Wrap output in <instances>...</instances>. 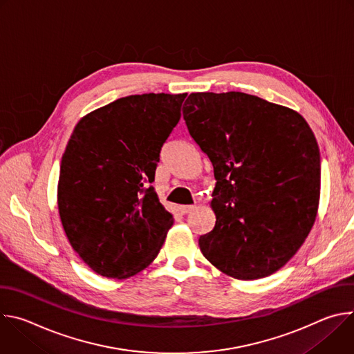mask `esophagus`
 <instances>
[{"label": "esophagus", "mask_w": 354, "mask_h": 354, "mask_svg": "<svg viewBox=\"0 0 354 354\" xmlns=\"http://www.w3.org/2000/svg\"><path fill=\"white\" fill-rule=\"evenodd\" d=\"M192 210H194V206H179V212H180L182 214H187V213H190Z\"/></svg>", "instance_id": "1"}]
</instances>
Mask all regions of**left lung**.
Returning a JSON list of instances; mask_svg holds the SVG:
<instances>
[{
  "instance_id": "left-lung-1",
  "label": "left lung",
  "mask_w": 354,
  "mask_h": 354,
  "mask_svg": "<svg viewBox=\"0 0 354 354\" xmlns=\"http://www.w3.org/2000/svg\"><path fill=\"white\" fill-rule=\"evenodd\" d=\"M190 137L216 178L214 228L201 254L238 280L281 269L307 239L318 214L321 157L298 112L243 92H193L183 105Z\"/></svg>"
}]
</instances>
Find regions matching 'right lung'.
I'll use <instances>...</instances> for the list:
<instances>
[{"instance_id": "add662e5", "label": "right lung", "mask_w": 354, "mask_h": 354, "mask_svg": "<svg viewBox=\"0 0 354 354\" xmlns=\"http://www.w3.org/2000/svg\"><path fill=\"white\" fill-rule=\"evenodd\" d=\"M186 93L120 97L85 115L62 158L57 206L78 257L97 274L129 279L158 257L174 217L153 186L160 151Z\"/></svg>"}]
</instances>
